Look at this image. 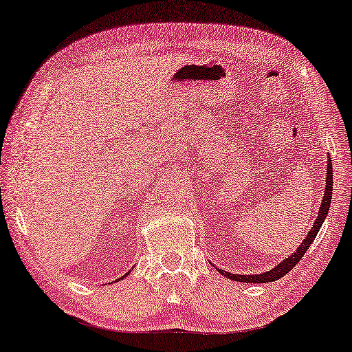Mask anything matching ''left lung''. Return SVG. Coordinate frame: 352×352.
Masks as SVG:
<instances>
[{
	"label": "left lung",
	"instance_id": "8db88e82",
	"mask_svg": "<svg viewBox=\"0 0 352 352\" xmlns=\"http://www.w3.org/2000/svg\"><path fill=\"white\" fill-rule=\"evenodd\" d=\"M326 170H327L326 191H324V197H322L321 207H319L316 221L313 223V228H311L310 232L307 234L305 240H303V242L298 245V248L294 251L291 256H287L285 261L280 262V264L274 267L272 270L264 272V274H259V275H237V274H230V272H223L221 269H218V270L221 272V274L226 278H230V280H234V281H242V283H270V281H276L278 278H283L286 274H289L294 267L297 265V262L303 258V254L307 253V250L310 248V245L313 243V240L316 239L319 229H321L324 219H326L327 213H329L330 201H332V188H333L332 160H330V158L327 161V169Z\"/></svg>",
	"mask_w": 352,
	"mask_h": 352
}]
</instances>
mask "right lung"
<instances>
[{
  "label": "right lung",
  "instance_id": "add662e5",
  "mask_svg": "<svg viewBox=\"0 0 352 352\" xmlns=\"http://www.w3.org/2000/svg\"><path fill=\"white\" fill-rule=\"evenodd\" d=\"M124 276H126V275H124ZM122 278H123V276H122ZM122 278H120V280H122Z\"/></svg>",
  "mask_w": 352,
  "mask_h": 352
}]
</instances>
